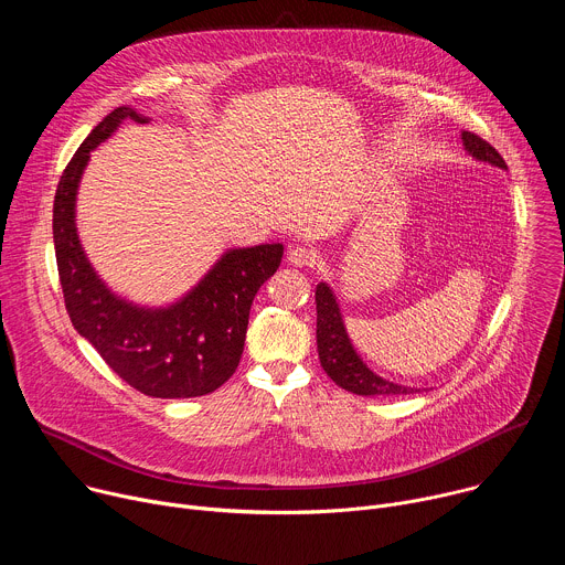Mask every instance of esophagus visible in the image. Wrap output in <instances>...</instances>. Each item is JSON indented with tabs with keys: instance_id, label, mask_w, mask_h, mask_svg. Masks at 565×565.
<instances>
[{
	"instance_id": "esophagus-1",
	"label": "esophagus",
	"mask_w": 565,
	"mask_h": 565,
	"mask_svg": "<svg viewBox=\"0 0 565 565\" xmlns=\"http://www.w3.org/2000/svg\"><path fill=\"white\" fill-rule=\"evenodd\" d=\"M288 264L295 266V268H310L315 266L317 262V253L310 250V248H303V246H295L288 250Z\"/></svg>"
}]
</instances>
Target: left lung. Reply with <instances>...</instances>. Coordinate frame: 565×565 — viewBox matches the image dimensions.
<instances>
[{"label": "left lung", "mask_w": 565, "mask_h": 565, "mask_svg": "<svg viewBox=\"0 0 565 565\" xmlns=\"http://www.w3.org/2000/svg\"><path fill=\"white\" fill-rule=\"evenodd\" d=\"M462 145L476 160H482V163H492L501 170H508L503 156L480 136H476L471 131H462ZM315 303H317L319 362L335 384H340L342 388H347L355 395H407V393L418 391L414 386L395 384V382H388V380L375 375L362 362V358L355 353V349L347 335L335 295L327 284L317 286Z\"/></svg>", "instance_id": "8db88e82"}]
</instances>
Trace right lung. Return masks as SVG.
Wrapping results in <instances>:
<instances>
[{
  "mask_svg": "<svg viewBox=\"0 0 565 565\" xmlns=\"http://www.w3.org/2000/svg\"><path fill=\"white\" fill-rule=\"evenodd\" d=\"M122 120L147 122L118 107L77 147L53 201V244L66 312L75 331L136 391L151 397H196L216 391L244 353L250 306L284 255L281 244L227 250L181 301L142 308L114 295L79 246L75 194L89 151Z\"/></svg>",
  "mask_w": 565,
  "mask_h": 565,
  "instance_id": "1",
  "label": "right lung"
}]
</instances>
